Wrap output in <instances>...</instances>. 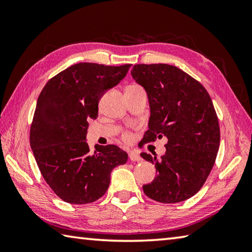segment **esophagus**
I'll return each mask as SVG.
<instances>
[{
  "instance_id": "obj_1",
  "label": "esophagus",
  "mask_w": 252,
  "mask_h": 252,
  "mask_svg": "<svg viewBox=\"0 0 252 252\" xmlns=\"http://www.w3.org/2000/svg\"><path fill=\"white\" fill-rule=\"evenodd\" d=\"M129 158H130L131 161H134V162H135V161L138 162V161H141V160H142V158L140 157L139 153L135 152V151H131V152L129 153Z\"/></svg>"
}]
</instances>
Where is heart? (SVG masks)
Here are the masks:
<instances>
[{"instance_id":"b5f03b06","label":"heart","mask_w":252,"mask_h":252,"mask_svg":"<svg viewBox=\"0 0 252 252\" xmlns=\"http://www.w3.org/2000/svg\"><path fill=\"white\" fill-rule=\"evenodd\" d=\"M125 139H126V140H130V135H129V134H126V135H125Z\"/></svg>"}]
</instances>
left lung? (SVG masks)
Segmentation results:
<instances>
[{
    "mask_svg": "<svg viewBox=\"0 0 252 252\" xmlns=\"http://www.w3.org/2000/svg\"><path fill=\"white\" fill-rule=\"evenodd\" d=\"M131 75L146 90L150 106L142 142L168 139L161 158L141 153L158 172L143 192L162 203L185 201L201 189L219 150V122L211 97L197 80L173 65L136 64Z\"/></svg>",
    "mask_w": 252,
    "mask_h": 252,
    "instance_id": "obj_1",
    "label": "left lung"
}]
</instances>
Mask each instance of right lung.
<instances>
[{"instance_id": "1", "label": "right lung", "mask_w": 252, "mask_h": 252, "mask_svg": "<svg viewBox=\"0 0 252 252\" xmlns=\"http://www.w3.org/2000/svg\"><path fill=\"white\" fill-rule=\"evenodd\" d=\"M130 66L78 63L51 79L40 93L30 144L44 180L63 201H96L108 190L111 171L127 161V153L113 144H96L90 152L87 133L102 95L120 83Z\"/></svg>"}]
</instances>
